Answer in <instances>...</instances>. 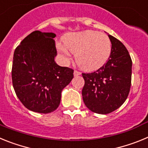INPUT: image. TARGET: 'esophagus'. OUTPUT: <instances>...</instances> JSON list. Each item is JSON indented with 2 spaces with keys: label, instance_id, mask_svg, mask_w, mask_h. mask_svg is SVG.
<instances>
[{
  "label": "esophagus",
  "instance_id": "1",
  "mask_svg": "<svg viewBox=\"0 0 148 148\" xmlns=\"http://www.w3.org/2000/svg\"><path fill=\"white\" fill-rule=\"evenodd\" d=\"M81 75V73L80 72H78L77 71V70H75L74 71V76H78V75Z\"/></svg>",
  "mask_w": 148,
  "mask_h": 148
}]
</instances>
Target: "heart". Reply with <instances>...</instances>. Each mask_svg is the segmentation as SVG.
Here are the masks:
<instances>
[{"mask_svg":"<svg viewBox=\"0 0 148 148\" xmlns=\"http://www.w3.org/2000/svg\"><path fill=\"white\" fill-rule=\"evenodd\" d=\"M58 43L59 53L66 58L70 52L75 54L76 64L82 70L95 71L104 66L111 54V42L107 35L93 30L72 32Z\"/></svg>","mask_w":148,"mask_h":148,"instance_id":"b5f03b06","label":"heart"}]
</instances>
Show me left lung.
<instances>
[{"label":"left lung","instance_id":"left-lung-1","mask_svg":"<svg viewBox=\"0 0 148 148\" xmlns=\"http://www.w3.org/2000/svg\"><path fill=\"white\" fill-rule=\"evenodd\" d=\"M112 44L108 62L97 71L82 73V97L87 108L99 114H108L126 101L131 85L132 60L122 43L108 35Z\"/></svg>","mask_w":148,"mask_h":148}]
</instances>
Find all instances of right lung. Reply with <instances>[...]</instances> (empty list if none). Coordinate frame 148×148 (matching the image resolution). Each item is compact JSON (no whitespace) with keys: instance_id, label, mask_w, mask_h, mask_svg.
Instances as JSON below:
<instances>
[{"instance_id":"add662e5","label":"right lung","mask_w":148,"mask_h":148,"mask_svg":"<svg viewBox=\"0 0 148 148\" xmlns=\"http://www.w3.org/2000/svg\"><path fill=\"white\" fill-rule=\"evenodd\" d=\"M53 32L34 31L14 52L12 79L22 104L29 110L49 113L61 102V92L73 78V70L58 66Z\"/></svg>"}]
</instances>
